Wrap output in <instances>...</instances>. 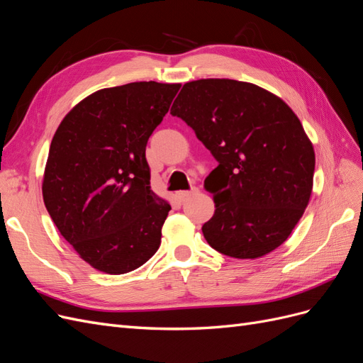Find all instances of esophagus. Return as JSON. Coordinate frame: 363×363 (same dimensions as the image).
<instances>
[{
  "instance_id": "34e87169",
  "label": "esophagus",
  "mask_w": 363,
  "mask_h": 363,
  "mask_svg": "<svg viewBox=\"0 0 363 363\" xmlns=\"http://www.w3.org/2000/svg\"><path fill=\"white\" fill-rule=\"evenodd\" d=\"M199 192H200V189L196 188V186H192V188H191L189 191H182V192H179L177 196H179L180 200H186V199H191V196H194V195H199Z\"/></svg>"
}]
</instances>
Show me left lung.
<instances>
[{
	"instance_id": "left-lung-1",
	"label": "left lung",
	"mask_w": 363,
	"mask_h": 363,
	"mask_svg": "<svg viewBox=\"0 0 363 363\" xmlns=\"http://www.w3.org/2000/svg\"><path fill=\"white\" fill-rule=\"evenodd\" d=\"M171 115L218 162L204 180L216 207L201 228L207 244L236 259L280 247L309 203L315 171L313 147L291 107L256 84L204 79L183 86Z\"/></svg>"
}]
</instances>
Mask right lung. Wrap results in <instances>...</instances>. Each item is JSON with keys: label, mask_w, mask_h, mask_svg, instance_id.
<instances>
[{"label": "right lung", "mask_w": 363, "mask_h": 363, "mask_svg": "<svg viewBox=\"0 0 363 363\" xmlns=\"http://www.w3.org/2000/svg\"><path fill=\"white\" fill-rule=\"evenodd\" d=\"M180 84L136 82L89 95L51 140L43 203L80 257L125 274L160 247L171 206L150 186L145 148Z\"/></svg>", "instance_id": "1"}]
</instances>
